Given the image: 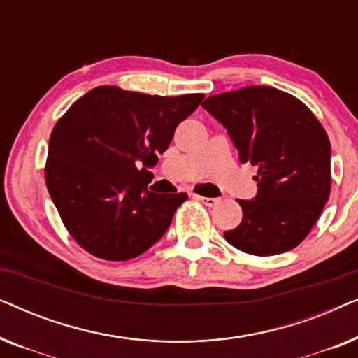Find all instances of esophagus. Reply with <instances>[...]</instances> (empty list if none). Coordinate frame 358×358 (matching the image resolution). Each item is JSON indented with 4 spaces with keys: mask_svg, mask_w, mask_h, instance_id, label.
<instances>
[{
    "mask_svg": "<svg viewBox=\"0 0 358 358\" xmlns=\"http://www.w3.org/2000/svg\"><path fill=\"white\" fill-rule=\"evenodd\" d=\"M194 197L199 199L200 202L207 205V207H213V205H217L218 200H220V199H215V197H202V195H194Z\"/></svg>",
    "mask_w": 358,
    "mask_h": 358,
    "instance_id": "obj_1",
    "label": "esophagus"
}]
</instances>
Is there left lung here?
I'll use <instances>...</instances> for the list:
<instances>
[{
  "label": "left lung",
  "instance_id": "8db88e82",
  "mask_svg": "<svg viewBox=\"0 0 358 358\" xmlns=\"http://www.w3.org/2000/svg\"><path fill=\"white\" fill-rule=\"evenodd\" d=\"M202 107L227 129L239 161L257 166L256 197L238 200L243 220L224 239L254 256L296 248L331 192V145L320 120L272 86L210 96Z\"/></svg>",
  "mask_w": 358,
  "mask_h": 358
}]
</instances>
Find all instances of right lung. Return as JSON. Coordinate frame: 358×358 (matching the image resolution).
<instances>
[{
  "mask_svg": "<svg viewBox=\"0 0 358 358\" xmlns=\"http://www.w3.org/2000/svg\"><path fill=\"white\" fill-rule=\"evenodd\" d=\"M202 99L99 86L57 122L48 141L47 189L66 229L87 252L129 261L168 231L187 194L151 192L148 169Z\"/></svg>",
  "mask_w": 358,
  "mask_h": 358,
  "instance_id": "add662e5",
  "label": "right lung"
}]
</instances>
